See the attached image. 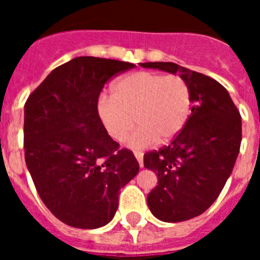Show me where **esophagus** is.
Returning <instances> with one entry per match:
<instances>
[{"label":"esophagus","instance_id":"34e87169","mask_svg":"<svg viewBox=\"0 0 260 260\" xmlns=\"http://www.w3.org/2000/svg\"><path fill=\"white\" fill-rule=\"evenodd\" d=\"M135 157H137L138 162H139V167H143V153L142 152H134Z\"/></svg>","mask_w":260,"mask_h":260}]
</instances>
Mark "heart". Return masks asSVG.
<instances>
[{"mask_svg": "<svg viewBox=\"0 0 260 260\" xmlns=\"http://www.w3.org/2000/svg\"><path fill=\"white\" fill-rule=\"evenodd\" d=\"M191 105V88L182 77L138 71L114 83L112 96H100L98 113L110 138L119 143L137 122L139 128L128 144L144 148L173 141L189 121Z\"/></svg>", "mask_w": 260, "mask_h": 260, "instance_id": "1", "label": "heart"}]
</instances>
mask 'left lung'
Instances as JSON below:
<instances>
[{"label": "left lung", "instance_id": "left-lung-1", "mask_svg": "<svg viewBox=\"0 0 260 260\" xmlns=\"http://www.w3.org/2000/svg\"><path fill=\"white\" fill-rule=\"evenodd\" d=\"M141 66L180 73L191 88V114L182 132L168 146L144 153V167L158 180L147 195L151 212L167 222L190 220L211 207L233 171L242 139L241 114L211 77L173 62Z\"/></svg>", "mask_w": 260, "mask_h": 260}]
</instances>
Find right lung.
<instances>
[{"instance_id": "obj_1", "label": "right lung", "mask_w": 260, "mask_h": 260, "mask_svg": "<svg viewBox=\"0 0 260 260\" xmlns=\"http://www.w3.org/2000/svg\"><path fill=\"white\" fill-rule=\"evenodd\" d=\"M134 63L77 57L58 66L24 104V157L48 210L80 229L108 224L119 190L139 172L134 153L108 135L98 113L104 84Z\"/></svg>"}]
</instances>
